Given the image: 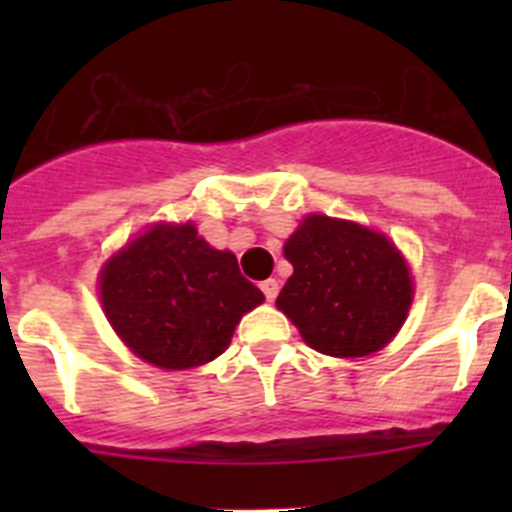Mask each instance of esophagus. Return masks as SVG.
Segmentation results:
<instances>
[{"label": "esophagus", "instance_id": "esophagus-1", "mask_svg": "<svg viewBox=\"0 0 512 512\" xmlns=\"http://www.w3.org/2000/svg\"><path fill=\"white\" fill-rule=\"evenodd\" d=\"M261 292H264V297L269 302L277 300V295H279V282H277V279H264V282H261Z\"/></svg>", "mask_w": 512, "mask_h": 512}]
</instances>
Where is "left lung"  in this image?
Here are the masks:
<instances>
[{
  "label": "left lung",
  "instance_id": "1",
  "mask_svg": "<svg viewBox=\"0 0 512 512\" xmlns=\"http://www.w3.org/2000/svg\"><path fill=\"white\" fill-rule=\"evenodd\" d=\"M292 277L277 307L320 354L356 359L384 348L413 305L408 261L387 235L307 215L284 243Z\"/></svg>",
  "mask_w": 512,
  "mask_h": 512
}]
</instances>
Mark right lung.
I'll use <instances>...</instances> for the list:
<instances>
[{
    "mask_svg": "<svg viewBox=\"0 0 512 512\" xmlns=\"http://www.w3.org/2000/svg\"><path fill=\"white\" fill-rule=\"evenodd\" d=\"M99 297L125 346L161 369L217 359L264 302L233 253L215 251L192 223H158L117 251L99 274Z\"/></svg>",
    "mask_w": 512,
    "mask_h": 512,
    "instance_id": "add662e5",
    "label": "right lung"
}]
</instances>
